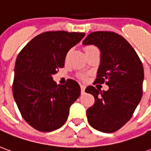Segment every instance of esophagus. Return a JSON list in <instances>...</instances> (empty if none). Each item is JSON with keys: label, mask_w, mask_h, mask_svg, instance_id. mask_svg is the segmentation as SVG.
I'll return each mask as SVG.
<instances>
[{"label": "esophagus", "mask_w": 151, "mask_h": 151, "mask_svg": "<svg viewBox=\"0 0 151 151\" xmlns=\"http://www.w3.org/2000/svg\"><path fill=\"white\" fill-rule=\"evenodd\" d=\"M85 89H86L85 86H83V85L81 86V92H82V94H84V93H85Z\"/></svg>", "instance_id": "1"}]
</instances>
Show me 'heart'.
Returning <instances> with one entry per match:
<instances>
[{
  "instance_id": "1",
  "label": "heart",
  "mask_w": 151,
  "mask_h": 151,
  "mask_svg": "<svg viewBox=\"0 0 151 151\" xmlns=\"http://www.w3.org/2000/svg\"><path fill=\"white\" fill-rule=\"evenodd\" d=\"M90 48H94V47H87L86 49H90Z\"/></svg>"
}]
</instances>
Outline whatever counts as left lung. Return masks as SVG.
I'll return each mask as SVG.
<instances>
[{
	"label": "left lung",
	"mask_w": 151,
	"mask_h": 151,
	"mask_svg": "<svg viewBox=\"0 0 151 151\" xmlns=\"http://www.w3.org/2000/svg\"><path fill=\"white\" fill-rule=\"evenodd\" d=\"M100 50V65L95 82L109 86L107 91L89 86L86 93L95 97L87 109L91 126L104 133H113L130 120L142 96V63L129 42L109 31L92 32L82 42Z\"/></svg>",
	"instance_id": "8db88e82"
}]
</instances>
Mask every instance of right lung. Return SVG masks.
I'll list each match as a JSON object with an SVG mask.
<instances>
[{
    "instance_id": "obj_1",
    "label": "right lung",
    "mask_w": 151,
    "mask_h": 151,
    "mask_svg": "<svg viewBox=\"0 0 151 151\" xmlns=\"http://www.w3.org/2000/svg\"><path fill=\"white\" fill-rule=\"evenodd\" d=\"M85 33L48 31L35 36L18 54L13 95L22 116L31 127L51 132L68 119L70 106L81 94L78 82L57 85L52 75L65 65V56Z\"/></svg>"
}]
</instances>
